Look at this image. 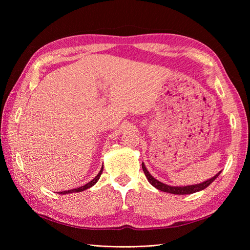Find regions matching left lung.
I'll list each match as a JSON object with an SVG mask.
<instances>
[{
    "label": "left lung",
    "mask_w": 250,
    "mask_h": 250,
    "mask_svg": "<svg viewBox=\"0 0 250 250\" xmlns=\"http://www.w3.org/2000/svg\"><path fill=\"white\" fill-rule=\"evenodd\" d=\"M142 168H143V171H144V173H145V175H146L149 183L152 185L154 188H156L157 190L166 192V193H170V194H175V195H187V194H193V193H196V192L202 191L206 188H208L211 183H213V181L219 175H220V173H221V171H220L219 173H217L215 176H213V177L206 180V181H203V183L197 184V185H191V186H185V187H172V186H169V185H166V184L162 183V181L154 178L149 173V171L145 167V164H144V163H142Z\"/></svg>",
    "instance_id": "8db88e82"
}]
</instances>
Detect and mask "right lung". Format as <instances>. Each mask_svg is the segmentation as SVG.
<instances>
[{"mask_svg": "<svg viewBox=\"0 0 250 250\" xmlns=\"http://www.w3.org/2000/svg\"><path fill=\"white\" fill-rule=\"evenodd\" d=\"M102 172H103V166H102V168H101L100 172L98 173V175H97L93 180H90L89 183H87L86 185L82 186V187H80V188H72V190H69V191H63V192H58V193H59V194H62V195H64V194H71V193H77V192H82V191H84V190H86V188H92L94 185H96V184H97V181L99 180V178H100V176H101Z\"/></svg>", "mask_w": 250, "mask_h": 250, "instance_id": "right-lung-1", "label": "right lung"}]
</instances>
